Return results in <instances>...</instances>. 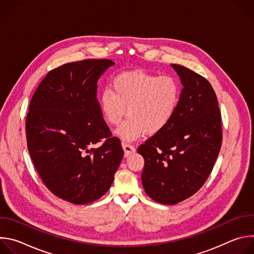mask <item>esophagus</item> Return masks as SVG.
Returning a JSON list of instances; mask_svg holds the SVG:
<instances>
[{"mask_svg": "<svg viewBox=\"0 0 254 254\" xmlns=\"http://www.w3.org/2000/svg\"><path fill=\"white\" fill-rule=\"evenodd\" d=\"M122 146H123V149L125 151V157H128L129 155H131L135 152L134 147L131 146V144L127 143V142H122Z\"/></svg>", "mask_w": 254, "mask_h": 254, "instance_id": "1", "label": "esophagus"}]
</instances>
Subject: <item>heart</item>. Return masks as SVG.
<instances>
[{"label":"heart","instance_id":"1","mask_svg":"<svg viewBox=\"0 0 254 254\" xmlns=\"http://www.w3.org/2000/svg\"><path fill=\"white\" fill-rule=\"evenodd\" d=\"M112 87L113 90L107 88L100 94L99 112L108 126H118L127 113V121L115 131L124 141L165 129L174 118L181 98V86L176 78L160 77L141 70L119 74Z\"/></svg>","mask_w":254,"mask_h":254}]
</instances>
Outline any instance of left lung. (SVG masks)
<instances>
[{"label":"left lung","mask_w":254,"mask_h":254,"mask_svg":"<svg viewBox=\"0 0 254 254\" xmlns=\"http://www.w3.org/2000/svg\"><path fill=\"white\" fill-rule=\"evenodd\" d=\"M183 85L168 127L137 149L144 159L141 183L154 201L174 205L194 195L209 177L222 143L221 115L207 79L171 65Z\"/></svg>","instance_id":"left-lung-1"}]
</instances>
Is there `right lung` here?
<instances>
[{"mask_svg": "<svg viewBox=\"0 0 254 254\" xmlns=\"http://www.w3.org/2000/svg\"><path fill=\"white\" fill-rule=\"evenodd\" d=\"M115 62L87 59L51 70L36 89L26 119L29 154L45 186L77 205L111 188L124 157L118 137L103 121L97 81ZM106 140L97 149L93 144Z\"/></svg>", "mask_w": 254, "mask_h": 254, "instance_id": "right-lung-1", "label": "right lung"}]
</instances>
